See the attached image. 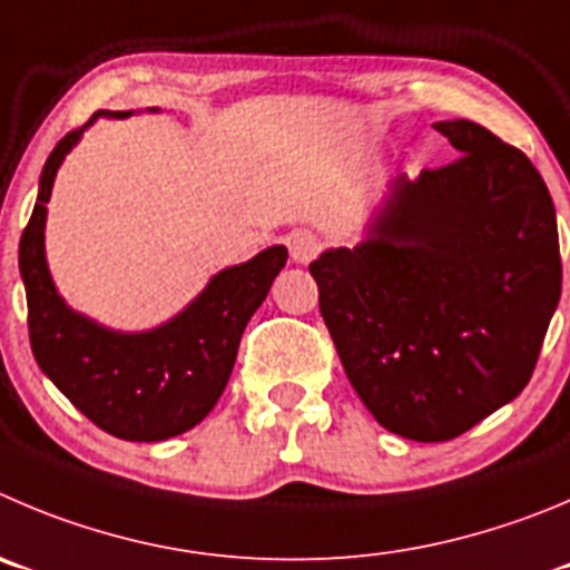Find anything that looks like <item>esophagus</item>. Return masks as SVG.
Returning a JSON list of instances; mask_svg holds the SVG:
<instances>
[{"label":"esophagus","instance_id":"esophagus-1","mask_svg":"<svg viewBox=\"0 0 570 570\" xmlns=\"http://www.w3.org/2000/svg\"><path fill=\"white\" fill-rule=\"evenodd\" d=\"M289 255L295 264H309L312 258H317L321 253V238L312 236L309 230H297L289 236Z\"/></svg>","mask_w":570,"mask_h":570}]
</instances>
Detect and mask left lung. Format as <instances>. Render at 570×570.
Instances as JSON below:
<instances>
[{
    "label": "left lung",
    "mask_w": 570,
    "mask_h": 570,
    "mask_svg": "<svg viewBox=\"0 0 570 570\" xmlns=\"http://www.w3.org/2000/svg\"><path fill=\"white\" fill-rule=\"evenodd\" d=\"M461 154L399 174L357 247L309 264L345 376L391 433L446 441L531 380L562 292L549 188L520 148L472 120Z\"/></svg>",
    "instance_id": "left-lung-1"
}]
</instances>
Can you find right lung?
Instances as JSON below:
<instances>
[{
  "label": "right lung",
  "instance_id": "1",
  "mask_svg": "<svg viewBox=\"0 0 570 570\" xmlns=\"http://www.w3.org/2000/svg\"><path fill=\"white\" fill-rule=\"evenodd\" d=\"M129 115L95 111L89 124L52 148L33 216L21 233L19 273L28 292L30 348L52 385L109 435L165 441L196 428L219 402L244 326L284 269L286 247L275 244L247 264L222 269L177 317L148 332H115L69 309L52 284L45 255L52 183L87 126L98 117Z\"/></svg>",
  "mask_w": 570,
  "mask_h": 570
}]
</instances>
